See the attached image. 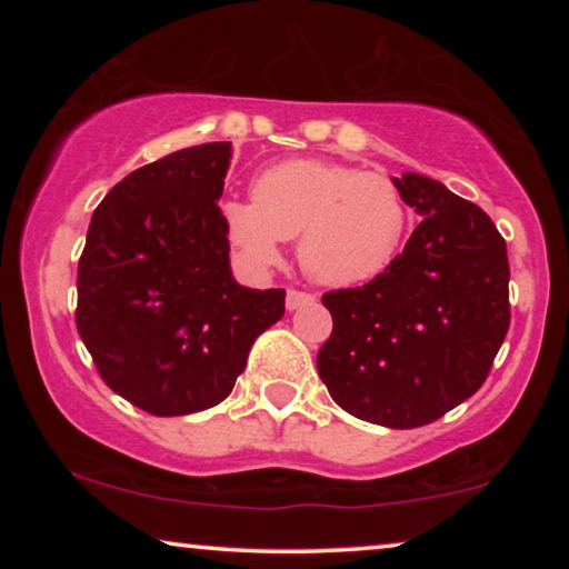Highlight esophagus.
<instances>
[{
  "instance_id": "1",
  "label": "esophagus",
  "mask_w": 569,
  "mask_h": 569,
  "mask_svg": "<svg viewBox=\"0 0 569 569\" xmlns=\"http://www.w3.org/2000/svg\"><path fill=\"white\" fill-rule=\"evenodd\" d=\"M316 298L310 292H300V290H287V300L284 306L287 310H298L302 306H308V302H313Z\"/></svg>"
}]
</instances>
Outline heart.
Here are the masks:
<instances>
[{"instance_id":"b5f03b06","label":"heart","mask_w":569,"mask_h":569,"mask_svg":"<svg viewBox=\"0 0 569 569\" xmlns=\"http://www.w3.org/2000/svg\"><path fill=\"white\" fill-rule=\"evenodd\" d=\"M230 243L253 267L279 261L282 240H298L310 279L352 287L378 277L399 253L407 207L386 176L326 160H287L253 181V201H224Z\"/></svg>"}]
</instances>
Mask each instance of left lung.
I'll return each instance as SVG.
<instances>
[{
    "mask_svg": "<svg viewBox=\"0 0 569 569\" xmlns=\"http://www.w3.org/2000/svg\"><path fill=\"white\" fill-rule=\"evenodd\" d=\"M419 222L383 274L323 295L333 331L318 376L365 422L430 425L481 388L510 326L508 248L477 204L440 181L393 178Z\"/></svg>",
    "mask_w": 569,
    "mask_h": 569,
    "instance_id": "1",
    "label": "left lung"
}]
</instances>
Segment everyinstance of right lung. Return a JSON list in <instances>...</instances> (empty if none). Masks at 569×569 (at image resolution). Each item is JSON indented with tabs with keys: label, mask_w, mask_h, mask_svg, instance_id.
<instances>
[{
	"label": "right lung",
	"mask_w": 569,
	"mask_h": 569,
	"mask_svg": "<svg viewBox=\"0 0 569 569\" xmlns=\"http://www.w3.org/2000/svg\"><path fill=\"white\" fill-rule=\"evenodd\" d=\"M230 142L137 168L92 212L77 269V331L108 388L154 417L228 399L284 290L236 282L217 201Z\"/></svg>",
	"instance_id": "right-lung-1"
}]
</instances>
